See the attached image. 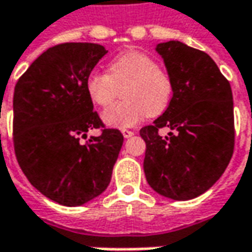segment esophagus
<instances>
[{
  "mask_svg": "<svg viewBox=\"0 0 252 252\" xmlns=\"http://www.w3.org/2000/svg\"><path fill=\"white\" fill-rule=\"evenodd\" d=\"M122 134H123V137H125V139H129V137H131L134 133H133L131 130H127V129H123V130H122Z\"/></svg>",
  "mask_w": 252,
  "mask_h": 252,
  "instance_id": "esophagus-1",
  "label": "esophagus"
}]
</instances>
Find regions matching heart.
Listing matches in <instances>:
<instances>
[{
	"label": "heart",
	"mask_w": 252,
	"mask_h": 252,
	"mask_svg": "<svg viewBox=\"0 0 252 252\" xmlns=\"http://www.w3.org/2000/svg\"><path fill=\"white\" fill-rule=\"evenodd\" d=\"M85 87L90 99L101 108L110 106L124 90L125 101L102 113V121L116 129L133 127L147 115H161L174 92L169 74L151 56L139 50L116 56L109 63L108 74L94 71Z\"/></svg>",
	"instance_id": "obj_1"
}]
</instances>
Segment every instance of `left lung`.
Instances as JSON below:
<instances>
[{"label": "left lung", "instance_id": "left-lung-1", "mask_svg": "<svg viewBox=\"0 0 252 252\" xmlns=\"http://www.w3.org/2000/svg\"><path fill=\"white\" fill-rule=\"evenodd\" d=\"M172 80L168 108L144 126L143 168L151 188L174 200L206 192L227 168L234 150L230 83L212 57L178 40L157 44ZM171 132L162 138L159 129Z\"/></svg>", "mask_w": 252, "mask_h": 252}]
</instances>
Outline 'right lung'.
I'll use <instances>...</instances> for the list:
<instances>
[{
    "mask_svg": "<svg viewBox=\"0 0 252 252\" xmlns=\"http://www.w3.org/2000/svg\"><path fill=\"white\" fill-rule=\"evenodd\" d=\"M108 50L96 43H62L42 53L14 91V147L26 178L46 198L81 206L108 188L123 144L94 112L87 80ZM90 128H101L92 136Z\"/></svg>",
    "mask_w": 252,
    "mask_h": 252,
    "instance_id": "obj_1",
    "label": "right lung"
}]
</instances>
